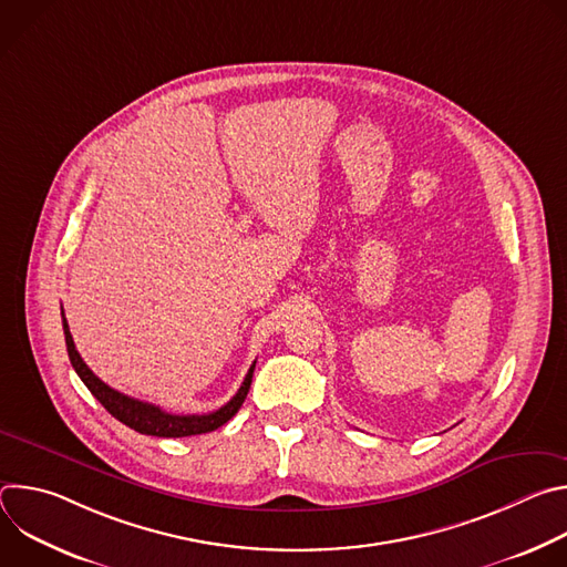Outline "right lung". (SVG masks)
Wrapping results in <instances>:
<instances>
[{
    "instance_id": "obj_1",
    "label": "right lung",
    "mask_w": 567,
    "mask_h": 567,
    "mask_svg": "<svg viewBox=\"0 0 567 567\" xmlns=\"http://www.w3.org/2000/svg\"><path fill=\"white\" fill-rule=\"evenodd\" d=\"M62 330H64V341H66V352H69V361L73 365V370L78 372V377L83 379V383L90 388V392L103 403L105 411L116 417L118 422H123L125 426L134 429L141 435H154V437H190V435H202V433H210L215 429H219L221 424H226L237 411L241 403L247 399V392L251 388V379H254V370H256V361L249 368L245 381H241L239 390L233 394V399L228 403H224L221 409L206 413V415H171L166 411H161L154 403L147 401H138L134 396H127L114 388H110L107 383H103L83 361V357L78 354L71 332H69V322L64 318L62 311Z\"/></svg>"
}]
</instances>
